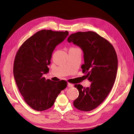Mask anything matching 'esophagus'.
Segmentation results:
<instances>
[{"mask_svg": "<svg viewBox=\"0 0 134 134\" xmlns=\"http://www.w3.org/2000/svg\"><path fill=\"white\" fill-rule=\"evenodd\" d=\"M74 86L73 84L72 83H68V87H73Z\"/></svg>", "mask_w": 134, "mask_h": 134, "instance_id": "esophagus-1", "label": "esophagus"}]
</instances>
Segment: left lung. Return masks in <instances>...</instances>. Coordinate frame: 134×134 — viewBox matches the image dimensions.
<instances>
[{"instance_id": "1", "label": "left lung", "mask_w": 134, "mask_h": 134, "mask_svg": "<svg viewBox=\"0 0 134 134\" xmlns=\"http://www.w3.org/2000/svg\"><path fill=\"white\" fill-rule=\"evenodd\" d=\"M67 41L82 49V73L91 82L89 87H83L80 84L74 85L79 96L73 105L79 110L91 111L105 100L113 87L118 67L116 51L108 40L93 31L72 34Z\"/></svg>"}]
</instances>
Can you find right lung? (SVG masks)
<instances>
[{
  "instance_id": "add662e5",
  "label": "right lung",
  "mask_w": 134,
  "mask_h": 134,
  "mask_svg": "<svg viewBox=\"0 0 134 134\" xmlns=\"http://www.w3.org/2000/svg\"><path fill=\"white\" fill-rule=\"evenodd\" d=\"M68 35V32L42 30L26 40L15 56L13 75L20 94L26 104L36 111L51 108L66 81L54 82L42 76L49 72L52 55L56 46Z\"/></svg>"
}]
</instances>
